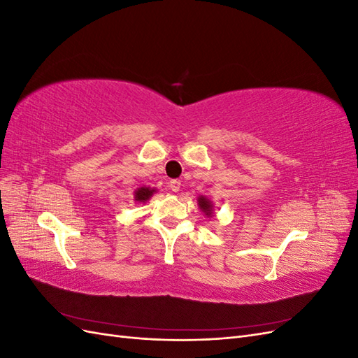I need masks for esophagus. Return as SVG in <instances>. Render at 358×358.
Wrapping results in <instances>:
<instances>
[{"instance_id":"1","label":"esophagus","mask_w":358,"mask_h":358,"mask_svg":"<svg viewBox=\"0 0 358 358\" xmlns=\"http://www.w3.org/2000/svg\"><path fill=\"white\" fill-rule=\"evenodd\" d=\"M169 187H170V189H171L173 192H179V191H180V180H178V179L170 180V182H169Z\"/></svg>"}]
</instances>
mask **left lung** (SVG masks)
Returning a JSON list of instances; mask_svg holds the SVG:
<instances>
[{
	"instance_id": "obj_1",
	"label": "left lung",
	"mask_w": 358,
	"mask_h": 358,
	"mask_svg": "<svg viewBox=\"0 0 358 358\" xmlns=\"http://www.w3.org/2000/svg\"><path fill=\"white\" fill-rule=\"evenodd\" d=\"M197 201H199V206H200L201 212H203L206 216H208V218H210V216L213 215V204H212V201H210L209 199L203 197V196H200Z\"/></svg>"
}]
</instances>
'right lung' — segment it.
<instances>
[{
  "instance_id": "add662e5",
  "label": "right lung",
  "mask_w": 358,
  "mask_h": 358,
  "mask_svg": "<svg viewBox=\"0 0 358 358\" xmlns=\"http://www.w3.org/2000/svg\"><path fill=\"white\" fill-rule=\"evenodd\" d=\"M155 192H157V189H154V188H146V187L137 188V189L134 191V200H136V201H140V203H145V201H148L150 197H152Z\"/></svg>"
}]
</instances>
